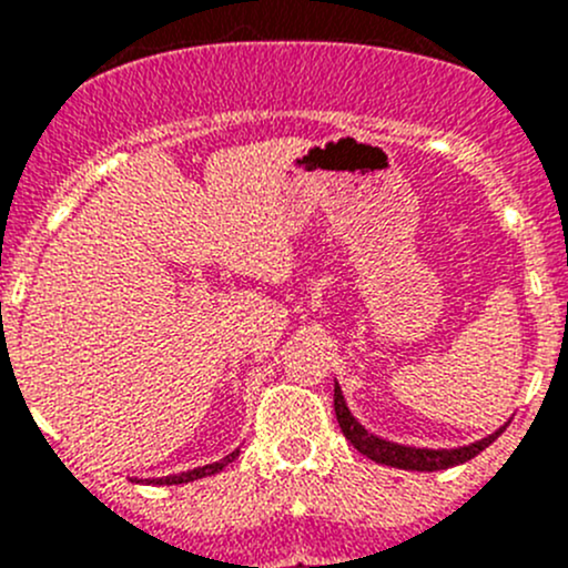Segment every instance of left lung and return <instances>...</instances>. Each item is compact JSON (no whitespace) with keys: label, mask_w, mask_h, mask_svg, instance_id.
I'll use <instances>...</instances> for the list:
<instances>
[{"label":"left lung","mask_w":568,"mask_h":568,"mask_svg":"<svg viewBox=\"0 0 568 568\" xmlns=\"http://www.w3.org/2000/svg\"><path fill=\"white\" fill-rule=\"evenodd\" d=\"M335 415H337V423H341L343 437H346L348 443L359 450V454L368 456V459H374L379 464H387V467L417 469V473H437V469H448V467H456V464L475 459V456H478L484 448H489V445L495 443L503 432L500 428V432L491 434V437L480 439V443L469 445V448H459V450L404 448V445L385 443V439H379V437H374V434L365 432V428L354 420L352 412H348L346 400H343L341 387L337 385H335Z\"/></svg>","instance_id":"1"}]
</instances>
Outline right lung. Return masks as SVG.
Instances as JSON below:
<instances>
[{
    "instance_id": "1",
    "label": "right lung",
    "mask_w": 568,
    "mask_h": 568,
    "mask_svg": "<svg viewBox=\"0 0 568 568\" xmlns=\"http://www.w3.org/2000/svg\"><path fill=\"white\" fill-rule=\"evenodd\" d=\"M236 456H239V450H236V454L227 456V459H222L216 464H205V467L189 469V473H181V475H170V478H156V484H168L170 486V484H189V480H194V478H205V475H214V473H220V469H225L227 464L236 459Z\"/></svg>"
}]
</instances>
